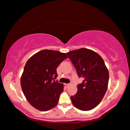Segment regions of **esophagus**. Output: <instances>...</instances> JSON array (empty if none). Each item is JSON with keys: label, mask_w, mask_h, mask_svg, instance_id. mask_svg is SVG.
I'll list each match as a JSON object with an SVG mask.
<instances>
[{"label": "esophagus", "mask_w": 130, "mask_h": 130, "mask_svg": "<svg viewBox=\"0 0 130 130\" xmlns=\"http://www.w3.org/2000/svg\"><path fill=\"white\" fill-rule=\"evenodd\" d=\"M64 86H65L66 88H69V86H70V84H69V83H65Z\"/></svg>", "instance_id": "obj_1"}]
</instances>
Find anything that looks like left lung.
Masks as SVG:
<instances>
[{
    "instance_id": "8db88e82",
    "label": "left lung",
    "mask_w": 130,
    "mask_h": 130,
    "mask_svg": "<svg viewBox=\"0 0 130 130\" xmlns=\"http://www.w3.org/2000/svg\"><path fill=\"white\" fill-rule=\"evenodd\" d=\"M79 77L77 92L70 97L73 105L82 111H89L99 105L108 89L109 72L102 58L95 51L80 48L67 53Z\"/></svg>"
}]
</instances>
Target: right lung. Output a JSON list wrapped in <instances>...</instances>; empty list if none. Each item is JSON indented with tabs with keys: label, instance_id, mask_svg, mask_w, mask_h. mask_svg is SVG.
I'll list each match as a JSON object with an SVG mask.
<instances>
[{
	"label": "right lung",
	"instance_id": "right-lung-1",
	"mask_svg": "<svg viewBox=\"0 0 130 130\" xmlns=\"http://www.w3.org/2000/svg\"><path fill=\"white\" fill-rule=\"evenodd\" d=\"M65 53L44 50L29 58L21 78V85L26 99L41 111L52 109L58 104L63 85L56 81L58 66L67 58Z\"/></svg>",
	"mask_w": 130,
	"mask_h": 130
}]
</instances>
